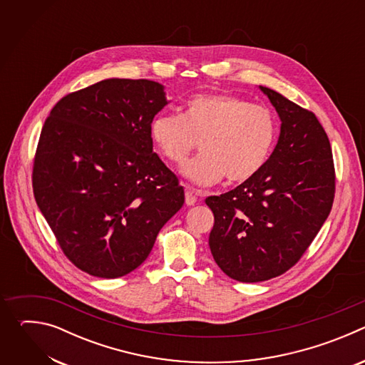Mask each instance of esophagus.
Returning <instances> with one entry per match:
<instances>
[{
	"instance_id": "obj_1",
	"label": "esophagus",
	"mask_w": 365,
	"mask_h": 365,
	"mask_svg": "<svg viewBox=\"0 0 365 365\" xmlns=\"http://www.w3.org/2000/svg\"><path fill=\"white\" fill-rule=\"evenodd\" d=\"M197 196H199V192L197 190H193V189H186L185 192V202L187 206H192L196 203L197 200Z\"/></svg>"
}]
</instances>
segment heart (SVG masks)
I'll return each mask as SVG.
<instances>
[{
	"label": "heart",
	"mask_w": 365,
	"mask_h": 365,
	"mask_svg": "<svg viewBox=\"0 0 365 365\" xmlns=\"http://www.w3.org/2000/svg\"><path fill=\"white\" fill-rule=\"evenodd\" d=\"M276 130L270 110L231 93L192 96L180 117L160 114L150 125L154 145L176 166L189 159L200 141L202 154L182 169L197 186L214 185L224 176L230 183L252 179L270 158Z\"/></svg>",
	"instance_id": "b5f03b06"
}]
</instances>
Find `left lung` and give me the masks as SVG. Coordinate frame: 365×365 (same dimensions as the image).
Wrapping results in <instances>:
<instances>
[{"label":"left lung","instance_id":"obj_1","mask_svg":"<svg viewBox=\"0 0 365 365\" xmlns=\"http://www.w3.org/2000/svg\"><path fill=\"white\" fill-rule=\"evenodd\" d=\"M282 120L270 159L252 179L220 196L210 248L215 263L242 283L270 280L292 269L327 221L335 197L329 138L317 115L259 86Z\"/></svg>","mask_w":365,"mask_h":365}]
</instances>
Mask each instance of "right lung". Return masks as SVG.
I'll use <instances>...</instances> for the list:
<instances>
[{
    "label": "right lung",
    "mask_w": 365,
    "mask_h": 365,
    "mask_svg": "<svg viewBox=\"0 0 365 365\" xmlns=\"http://www.w3.org/2000/svg\"><path fill=\"white\" fill-rule=\"evenodd\" d=\"M166 103L158 82L106 79L63 96L44 121L34 197L63 254L91 276L135 270L185 203L153 153L150 125Z\"/></svg>",
    "instance_id": "1"
}]
</instances>
